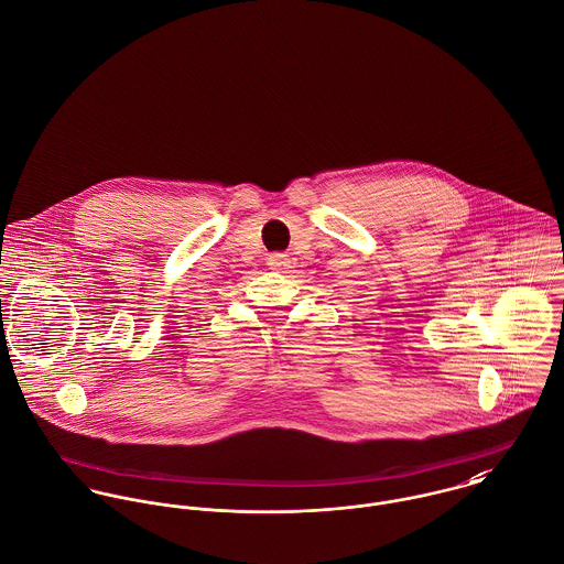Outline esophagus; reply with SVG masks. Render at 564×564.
Listing matches in <instances>:
<instances>
[{
    "label": "esophagus",
    "mask_w": 564,
    "mask_h": 564,
    "mask_svg": "<svg viewBox=\"0 0 564 564\" xmlns=\"http://www.w3.org/2000/svg\"><path fill=\"white\" fill-rule=\"evenodd\" d=\"M267 264H269L271 269H275V271H282V269H289V267H291V258H289L286 253H271V256L267 258Z\"/></svg>",
    "instance_id": "34e87169"
}]
</instances>
